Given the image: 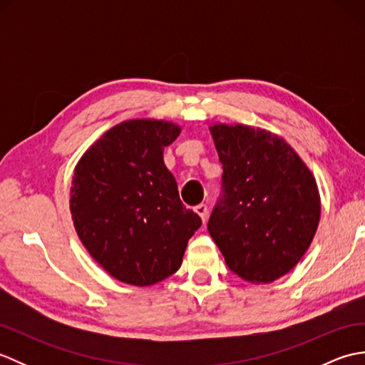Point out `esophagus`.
I'll use <instances>...</instances> for the list:
<instances>
[{
    "label": "esophagus",
    "instance_id": "esophagus-1",
    "mask_svg": "<svg viewBox=\"0 0 365 365\" xmlns=\"http://www.w3.org/2000/svg\"><path fill=\"white\" fill-rule=\"evenodd\" d=\"M195 212L200 216V220H202V222H205V221H207L208 208H207V205H205V204H200V205H197V207L195 208Z\"/></svg>",
    "mask_w": 365,
    "mask_h": 365
}]
</instances>
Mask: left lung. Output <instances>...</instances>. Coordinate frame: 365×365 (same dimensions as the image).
<instances>
[{"label": "left lung", "instance_id": "left-lung-1", "mask_svg": "<svg viewBox=\"0 0 365 365\" xmlns=\"http://www.w3.org/2000/svg\"><path fill=\"white\" fill-rule=\"evenodd\" d=\"M222 165V199L208 234L246 282L269 284L298 265L320 222L311 169L284 138L243 123H212Z\"/></svg>", "mask_w": 365, "mask_h": 365}]
</instances>
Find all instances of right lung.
<instances>
[{"label":"right lung","instance_id":"add662e5","mask_svg":"<svg viewBox=\"0 0 365 365\" xmlns=\"http://www.w3.org/2000/svg\"><path fill=\"white\" fill-rule=\"evenodd\" d=\"M182 127L130 119L106 130L76 163L71 213L83 246L108 274L147 287L180 268L199 216L178 197L163 160Z\"/></svg>","mask_w":365,"mask_h":365}]
</instances>
